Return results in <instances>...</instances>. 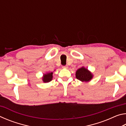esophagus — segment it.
I'll list each match as a JSON object with an SVG mask.
<instances>
[{"mask_svg":"<svg viewBox=\"0 0 126 126\" xmlns=\"http://www.w3.org/2000/svg\"><path fill=\"white\" fill-rule=\"evenodd\" d=\"M62 68H66V69H67V68H68V67L67 65H63L62 66Z\"/></svg>","mask_w":126,"mask_h":126,"instance_id":"esophagus-1","label":"esophagus"}]
</instances>
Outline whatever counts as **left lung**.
<instances>
[{"label":"left lung","mask_w":126,"mask_h":126,"mask_svg":"<svg viewBox=\"0 0 126 126\" xmlns=\"http://www.w3.org/2000/svg\"><path fill=\"white\" fill-rule=\"evenodd\" d=\"M76 77L77 79L82 82H88L93 77V76L90 72L84 67L78 69L76 72Z\"/></svg>","instance_id":"obj_1"}]
</instances>
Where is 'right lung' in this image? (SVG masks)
<instances>
[{
	"label": "right lung",
	"mask_w": 126,
	"mask_h": 126,
	"mask_svg": "<svg viewBox=\"0 0 126 126\" xmlns=\"http://www.w3.org/2000/svg\"><path fill=\"white\" fill-rule=\"evenodd\" d=\"M52 75H53V72L44 74L43 77V82L45 83L50 82V81L52 79V77H53Z\"/></svg>",
	"instance_id": "add662e5"
}]
</instances>
